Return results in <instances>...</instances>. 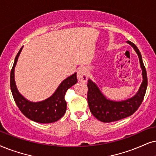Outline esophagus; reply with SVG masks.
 Wrapping results in <instances>:
<instances>
[{
	"label": "esophagus",
	"instance_id": "1",
	"mask_svg": "<svg viewBox=\"0 0 156 156\" xmlns=\"http://www.w3.org/2000/svg\"><path fill=\"white\" fill-rule=\"evenodd\" d=\"M78 80L81 82H86L88 80V73L87 69L85 67H80L78 69V73H77Z\"/></svg>",
	"mask_w": 156,
	"mask_h": 156
}]
</instances>
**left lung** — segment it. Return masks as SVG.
Wrapping results in <instances>:
<instances>
[{
    "mask_svg": "<svg viewBox=\"0 0 156 156\" xmlns=\"http://www.w3.org/2000/svg\"><path fill=\"white\" fill-rule=\"evenodd\" d=\"M127 42L133 47L138 55L143 80L138 91L135 96L122 101H114L106 98L95 83L88 79L87 98L90 111L96 119L101 122H115L131 116L140 106L146 92L147 86V73L144 66L140 52L134 43L130 41H127Z\"/></svg>",
    "mask_w": 156,
    "mask_h": 156,
    "instance_id": "8db88e82",
    "label": "left lung"
}]
</instances>
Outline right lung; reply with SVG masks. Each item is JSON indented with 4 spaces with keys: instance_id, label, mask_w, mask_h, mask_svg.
Listing matches in <instances>:
<instances>
[{
    "instance_id": "1",
    "label": "right lung",
    "mask_w": 156,
    "mask_h": 156,
    "mask_svg": "<svg viewBox=\"0 0 156 156\" xmlns=\"http://www.w3.org/2000/svg\"><path fill=\"white\" fill-rule=\"evenodd\" d=\"M22 48L23 47H21L16 56L10 76V85L13 99L23 115L32 121L44 124L58 121L66 112L67 103L65 100V95L68 88L77 83L76 73L61 83L50 97L42 101H29L19 92L14 79V69Z\"/></svg>"
}]
</instances>
